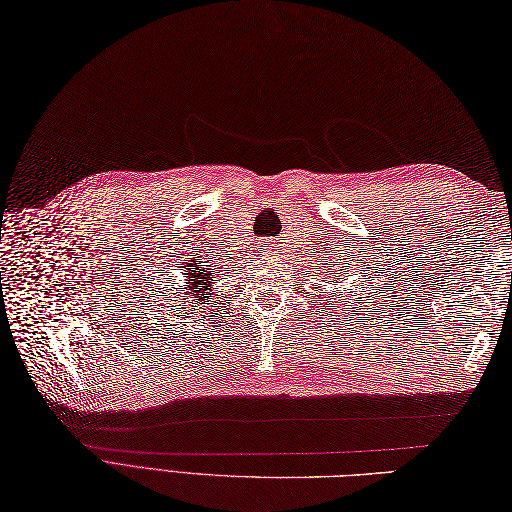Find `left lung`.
I'll return each instance as SVG.
<instances>
[{"label":"left lung","instance_id":"8db88e82","mask_svg":"<svg viewBox=\"0 0 512 512\" xmlns=\"http://www.w3.org/2000/svg\"><path fill=\"white\" fill-rule=\"evenodd\" d=\"M334 280H341V278H339V276H334L330 282H334ZM332 297H334V295H332Z\"/></svg>","mask_w":512,"mask_h":512}]
</instances>
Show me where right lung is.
<instances>
[{
  "label": "right lung",
  "instance_id": "add662e5",
  "mask_svg": "<svg viewBox=\"0 0 512 512\" xmlns=\"http://www.w3.org/2000/svg\"><path fill=\"white\" fill-rule=\"evenodd\" d=\"M184 278H186V282H184L182 299L189 296L190 299L186 300V302H189V306L195 304V302H197V306L204 304V297H210L208 286H210V280H213V278H210V273L204 267H199L197 263H191L189 273H186Z\"/></svg>",
  "mask_w": 512,
  "mask_h": 512
}]
</instances>
